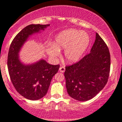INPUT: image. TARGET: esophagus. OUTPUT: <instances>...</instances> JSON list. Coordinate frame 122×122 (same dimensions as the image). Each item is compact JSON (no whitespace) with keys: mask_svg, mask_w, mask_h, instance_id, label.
Wrapping results in <instances>:
<instances>
[{"mask_svg":"<svg viewBox=\"0 0 122 122\" xmlns=\"http://www.w3.org/2000/svg\"><path fill=\"white\" fill-rule=\"evenodd\" d=\"M59 71H60V72H62V73L65 72V66H60V69H59Z\"/></svg>","mask_w":122,"mask_h":122,"instance_id":"1","label":"esophagus"}]
</instances>
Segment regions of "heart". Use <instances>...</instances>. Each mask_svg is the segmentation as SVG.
I'll return each mask as SVG.
<instances>
[{
	"instance_id": "heart-1",
	"label": "heart",
	"mask_w": 122,
	"mask_h": 122,
	"mask_svg": "<svg viewBox=\"0 0 122 122\" xmlns=\"http://www.w3.org/2000/svg\"><path fill=\"white\" fill-rule=\"evenodd\" d=\"M90 37L86 32L69 29L62 31L55 37L54 43L46 49L50 56L56 57L64 49V56L68 62H75L80 60L90 43Z\"/></svg>"
}]
</instances>
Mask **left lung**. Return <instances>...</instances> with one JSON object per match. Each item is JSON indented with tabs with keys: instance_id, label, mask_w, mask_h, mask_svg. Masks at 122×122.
Wrapping results in <instances>:
<instances>
[{
	"instance_id": "left-lung-1",
	"label": "left lung",
	"mask_w": 122,
	"mask_h": 122,
	"mask_svg": "<svg viewBox=\"0 0 122 122\" xmlns=\"http://www.w3.org/2000/svg\"><path fill=\"white\" fill-rule=\"evenodd\" d=\"M110 65L108 48L96 33L90 53L78 62L65 67L64 76L69 96L81 102L94 97L107 84Z\"/></svg>"
}]
</instances>
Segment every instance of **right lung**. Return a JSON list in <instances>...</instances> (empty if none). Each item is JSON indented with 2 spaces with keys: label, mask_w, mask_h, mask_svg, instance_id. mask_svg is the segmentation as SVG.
I'll use <instances>...</instances> for the list:
<instances>
[{
  "label": "right lung",
  "mask_w": 122,
  "mask_h": 122,
  "mask_svg": "<svg viewBox=\"0 0 122 122\" xmlns=\"http://www.w3.org/2000/svg\"><path fill=\"white\" fill-rule=\"evenodd\" d=\"M49 26L38 24L26 26L15 36L10 46L7 67L11 80L16 91L29 100H37L45 96L60 65H50L43 59L25 64L19 60V53L30 36Z\"/></svg>",
  "instance_id": "1"
}]
</instances>
